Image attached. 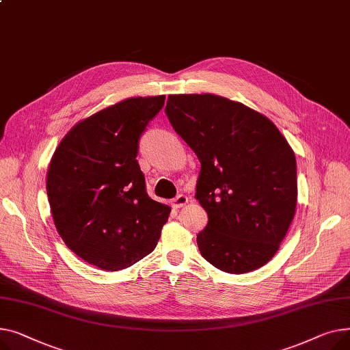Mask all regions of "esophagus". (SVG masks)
Masks as SVG:
<instances>
[{
	"mask_svg": "<svg viewBox=\"0 0 350 350\" xmlns=\"http://www.w3.org/2000/svg\"><path fill=\"white\" fill-rule=\"evenodd\" d=\"M172 202H174V206H175V208H182V206H185V204H187V203L189 202V198H188L187 195L180 193V195H178Z\"/></svg>",
	"mask_w": 350,
	"mask_h": 350,
	"instance_id": "1",
	"label": "esophagus"
}]
</instances>
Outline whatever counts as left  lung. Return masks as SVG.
<instances>
[{"instance_id":"1","label":"left lung","mask_w":350,"mask_h":350,"mask_svg":"<svg viewBox=\"0 0 350 350\" xmlns=\"http://www.w3.org/2000/svg\"><path fill=\"white\" fill-rule=\"evenodd\" d=\"M165 114L200 162L195 198L209 217L200 254L229 274L260 269L295 215L294 151L269 118L226 97L171 94Z\"/></svg>"}]
</instances>
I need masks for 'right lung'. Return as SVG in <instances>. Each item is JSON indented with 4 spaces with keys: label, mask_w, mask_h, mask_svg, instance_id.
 <instances>
[{
    "label": "right lung",
    "mask_w": 350,
    "mask_h": 350,
    "mask_svg": "<svg viewBox=\"0 0 350 350\" xmlns=\"http://www.w3.org/2000/svg\"><path fill=\"white\" fill-rule=\"evenodd\" d=\"M165 96L134 97L80 121L60 141L46 179L56 229L68 247L118 271L154 252L171 209L151 199L138 142Z\"/></svg>",
    "instance_id": "right-lung-1"
}]
</instances>
